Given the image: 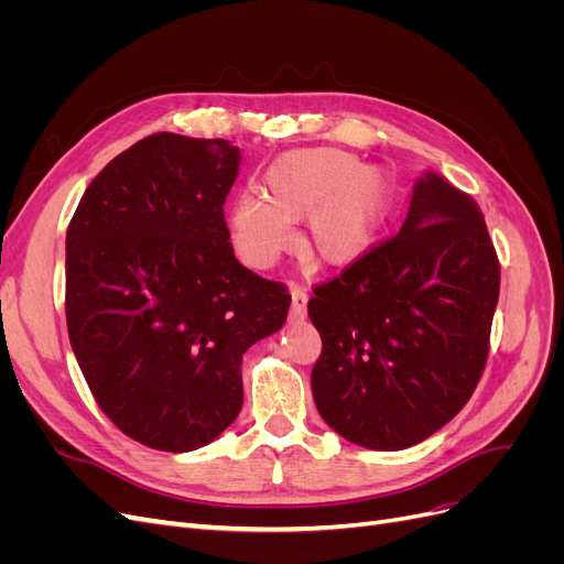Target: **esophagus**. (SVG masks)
<instances>
[{
  "instance_id": "obj_1",
  "label": "esophagus",
  "mask_w": 564,
  "mask_h": 564,
  "mask_svg": "<svg viewBox=\"0 0 564 564\" xmlns=\"http://www.w3.org/2000/svg\"><path fill=\"white\" fill-rule=\"evenodd\" d=\"M305 305H308V294L305 289L294 284L292 286V317L294 319H303L305 317Z\"/></svg>"
}]
</instances>
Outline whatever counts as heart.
Returning <instances> with one entry per match:
<instances>
[{
  "label": "heart",
  "instance_id": "1",
  "mask_svg": "<svg viewBox=\"0 0 564 564\" xmlns=\"http://www.w3.org/2000/svg\"><path fill=\"white\" fill-rule=\"evenodd\" d=\"M392 185L386 172L362 166L338 148L286 152L261 178V199L232 202L228 228L237 253L253 268H268L289 245V226L301 224V247L313 261L344 268L377 240Z\"/></svg>",
  "mask_w": 564,
  "mask_h": 564
}]
</instances>
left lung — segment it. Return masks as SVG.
Returning <instances> with one entry per match:
<instances>
[{
    "label": "left lung",
    "instance_id": "obj_1",
    "mask_svg": "<svg viewBox=\"0 0 564 564\" xmlns=\"http://www.w3.org/2000/svg\"><path fill=\"white\" fill-rule=\"evenodd\" d=\"M499 282L477 204L437 174L419 178L400 232L313 286L319 416L367 449L431 437L482 377Z\"/></svg>",
    "mask_w": 564,
    "mask_h": 564
}]
</instances>
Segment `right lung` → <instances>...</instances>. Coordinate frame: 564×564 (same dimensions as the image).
Instances as JSON below:
<instances>
[{
	"instance_id": "obj_1",
	"label": "right lung",
	"mask_w": 564,
	"mask_h": 564,
	"mask_svg": "<svg viewBox=\"0 0 564 564\" xmlns=\"http://www.w3.org/2000/svg\"><path fill=\"white\" fill-rule=\"evenodd\" d=\"M240 148L152 133L84 191L65 237L67 336L96 404L160 452L209 445L242 409V355L289 313L235 259L224 204Z\"/></svg>"
}]
</instances>
